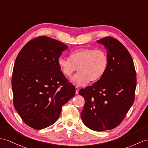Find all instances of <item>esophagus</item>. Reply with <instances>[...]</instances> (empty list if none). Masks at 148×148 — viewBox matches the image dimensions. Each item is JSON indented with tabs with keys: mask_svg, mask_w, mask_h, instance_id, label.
Listing matches in <instances>:
<instances>
[{
	"mask_svg": "<svg viewBox=\"0 0 148 148\" xmlns=\"http://www.w3.org/2000/svg\"><path fill=\"white\" fill-rule=\"evenodd\" d=\"M75 94H78V92H79V88L77 86H75Z\"/></svg>",
	"mask_w": 148,
	"mask_h": 148,
	"instance_id": "obj_1",
	"label": "esophagus"
}]
</instances>
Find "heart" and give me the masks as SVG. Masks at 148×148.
<instances>
[{
    "instance_id": "1",
    "label": "heart",
    "mask_w": 148,
    "mask_h": 148,
    "mask_svg": "<svg viewBox=\"0 0 148 148\" xmlns=\"http://www.w3.org/2000/svg\"><path fill=\"white\" fill-rule=\"evenodd\" d=\"M108 59L102 50L83 48L73 51L69 59L60 58L58 65L61 73L70 77L77 69L79 71L71 79V82L82 86L89 82H95L103 76L107 68Z\"/></svg>"
}]
</instances>
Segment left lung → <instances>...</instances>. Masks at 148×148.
<instances>
[{
    "mask_svg": "<svg viewBox=\"0 0 148 148\" xmlns=\"http://www.w3.org/2000/svg\"><path fill=\"white\" fill-rule=\"evenodd\" d=\"M97 42L107 50V68L99 80L79 94L85 99L83 123L93 131H104L118 126L132 106L136 74L131 56L122 43L111 37Z\"/></svg>",
    "mask_w": 148,
    "mask_h": 148,
    "instance_id": "8db88e82",
    "label": "left lung"
}]
</instances>
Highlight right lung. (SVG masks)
<instances>
[{
    "label": "right lung",
    "instance_id": "add662e5",
    "mask_svg": "<svg viewBox=\"0 0 148 148\" xmlns=\"http://www.w3.org/2000/svg\"><path fill=\"white\" fill-rule=\"evenodd\" d=\"M68 46L40 36L29 41L18 53L12 77L14 106L24 122L36 130L51 126L62 106L75 93L61 73L58 60Z\"/></svg>",
    "mask_w": 148,
    "mask_h": 148
}]
</instances>
